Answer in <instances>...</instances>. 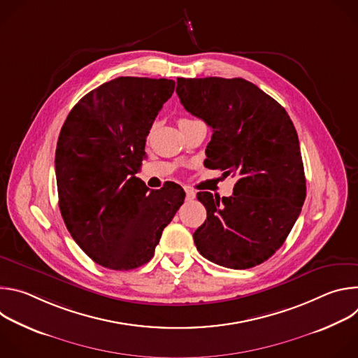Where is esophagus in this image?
<instances>
[{"mask_svg": "<svg viewBox=\"0 0 358 358\" xmlns=\"http://www.w3.org/2000/svg\"><path fill=\"white\" fill-rule=\"evenodd\" d=\"M185 196H187L188 201H191V199L195 198V192L191 188H185Z\"/></svg>", "mask_w": 358, "mask_h": 358, "instance_id": "esophagus-1", "label": "esophagus"}]
</instances>
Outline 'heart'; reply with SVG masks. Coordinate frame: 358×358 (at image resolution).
Segmentation results:
<instances>
[{"label": "heart", "mask_w": 358, "mask_h": 358, "mask_svg": "<svg viewBox=\"0 0 358 358\" xmlns=\"http://www.w3.org/2000/svg\"><path fill=\"white\" fill-rule=\"evenodd\" d=\"M188 122H194V120H191V119H187V117H182V119H180L178 124H182V123H188Z\"/></svg>", "instance_id": "obj_1"}]
</instances>
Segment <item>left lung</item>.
I'll use <instances>...</instances> for the list:
<instances>
[{"mask_svg": "<svg viewBox=\"0 0 358 358\" xmlns=\"http://www.w3.org/2000/svg\"><path fill=\"white\" fill-rule=\"evenodd\" d=\"M176 92L213 129L203 166L238 178L231 196L196 194L207 220L195 246L220 266L261 265L283 245L306 198L296 129L275 99L242 78H178Z\"/></svg>", "mask_w": 358, "mask_h": 358, "instance_id": "left-lung-1", "label": "left lung"}]
</instances>
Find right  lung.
I'll return each instance as SVG.
<instances>
[{"mask_svg":"<svg viewBox=\"0 0 358 358\" xmlns=\"http://www.w3.org/2000/svg\"><path fill=\"white\" fill-rule=\"evenodd\" d=\"M176 82L120 76L85 94L58 138L59 210L96 264L130 271L147 264L184 202L177 184L151 189L136 177L145 137Z\"/></svg>","mask_w":358,"mask_h":358,"instance_id":"obj_1","label":"right lung"}]
</instances>
